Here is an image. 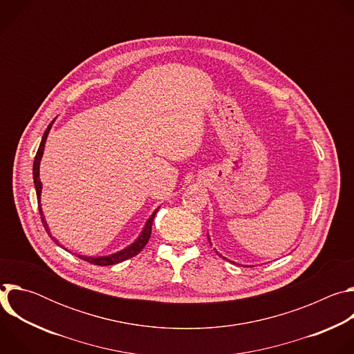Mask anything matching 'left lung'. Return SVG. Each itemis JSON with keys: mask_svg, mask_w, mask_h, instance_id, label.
Returning a JSON list of instances; mask_svg holds the SVG:
<instances>
[{"mask_svg": "<svg viewBox=\"0 0 354 354\" xmlns=\"http://www.w3.org/2000/svg\"><path fill=\"white\" fill-rule=\"evenodd\" d=\"M224 259H225V258H224Z\"/></svg>", "mask_w": 354, "mask_h": 354, "instance_id": "1", "label": "left lung"}]
</instances>
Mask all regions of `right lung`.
Returning <instances> with one entry per match:
<instances>
[{
  "instance_id": "obj_1",
  "label": "right lung",
  "mask_w": 354,
  "mask_h": 354,
  "mask_svg": "<svg viewBox=\"0 0 354 354\" xmlns=\"http://www.w3.org/2000/svg\"><path fill=\"white\" fill-rule=\"evenodd\" d=\"M53 123V122H52ZM52 123L48 124V127L46 129L44 134H43V138H41V142L39 145V149L36 153V157H35V161H33V182H35V187H36V196H37V200H39V212H40V218H41V223H43V227L44 230L47 231V234L50 235V238L55 239L52 236V234L48 232V227H47V223L44 220V216L41 213V207H40V192H41V182L39 179V165H40V160H41V156H43V149H44V142H46V138H47V134L50 131V127H52ZM156 213L157 210L154 212V214L149 217V220L147 221L141 235L138 236V239L130 245L129 248L118 252V254H113V255H109V257H99V258H89V257H80L82 261H86L92 265H96V266H111V265H116V263H120L123 261H127L133 257H136L137 254H140V252L142 250V248L147 245L149 236H151V227H153V221H154V217H156ZM55 242L57 243V241L55 239Z\"/></svg>"
}]
</instances>
